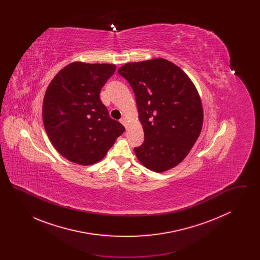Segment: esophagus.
Segmentation results:
<instances>
[{
	"label": "esophagus",
	"instance_id": "1",
	"mask_svg": "<svg viewBox=\"0 0 260 260\" xmlns=\"http://www.w3.org/2000/svg\"><path fill=\"white\" fill-rule=\"evenodd\" d=\"M120 122H121V124H124V126L125 128H127V120H126V118L123 117V118L120 120Z\"/></svg>",
	"mask_w": 260,
	"mask_h": 260
}]
</instances>
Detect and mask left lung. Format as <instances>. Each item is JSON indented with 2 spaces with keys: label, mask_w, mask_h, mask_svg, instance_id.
<instances>
[{
  "label": "left lung",
  "mask_w": 260,
  "mask_h": 260,
  "mask_svg": "<svg viewBox=\"0 0 260 260\" xmlns=\"http://www.w3.org/2000/svg\"><path fill=\"white\" fill-rule=\"evenodd\" d=\"M118 73L136 95L144 142L135 148L138 161L167 172L189 154L202 131L204 112L198 90L178 66L164 58L131 62Z\"/></svg>",
  "instance_id": "obj_1"
}]
</instances>
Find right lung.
<instances>
[{
    "instance_id": "obj_1",
    "label": "right lung",
    "mask_w": 260,
    "mask_h": 260,
    "mask_svg": "<svg viewBox=\"0 0 260 260\" xmlns=\"http://www.w3.org/2000/svg\"><path fill=\"white\" fill-rule=\"evenodd\" d=\"M116 71L114 64L72 62L50 82L43 102V122L51 144L78 165L100 161L124 125L110 118L99 93Z\"/></svg>"
}]
</instances>
